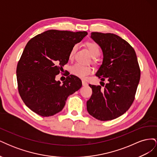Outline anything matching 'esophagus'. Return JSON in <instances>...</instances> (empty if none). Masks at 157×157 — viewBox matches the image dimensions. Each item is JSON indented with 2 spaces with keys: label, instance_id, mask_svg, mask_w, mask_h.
Instances as JSON below:
<instances>
[{
  "label": "esophagus",
  "instance_id": "1",
  "mask_svg": "<svg viewBox=\"0 0 157 157\" xmlns=\"http://www.w3.org/2000/svg\"><path fill=\"white\" fill-rule=\"evenodd\" d=\"M82 86H88V83H87L86 81H84V80H82Z\"/></svg>",
  "mask_w": 157,
  "mask_h": 157
}]
</instances>
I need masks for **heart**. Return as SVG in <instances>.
<instances>
[{
  "mask_svg": "<svg viewBox=\"0 0 157 157\" xmlns=\"http://www.w3.org/2000/svg\"><path fill=\"white\" fill-rule=\"evenodd\" d=\"M86 46L90 51V53L94 58H97L101 53L100 47L99 44L95 42H88L86 43ZM77 45L74 46L71 49L69 54V58L73 59L74 54L77 50ZM71 73L73 75L77 76L78 77L81 78H84L87 75H90L92 72V69L90 67L86 65H83L80 63H76L72 67H71Z\"/></svg>",
  "mask_w": 157,
  "mask_h": 157,
  "instance_id": "heart-1",
  "label": "heart"
}]
</instances>
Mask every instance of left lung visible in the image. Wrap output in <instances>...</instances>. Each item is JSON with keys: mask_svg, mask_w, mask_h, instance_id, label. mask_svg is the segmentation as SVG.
<instances>
[{"mask_svg": "<svg viewBox=\"0 0 157 157\" xmlns=\"http://www.w3.org/2000/svg\"><path fill=\"white\" fill-rule=\"evenodd\" d=\"M91 38L103 54L96 75L108 82H103L104 88L89 84L92 94L86 103L87 111L98 120L110 121L122 115L132 105L140 79V66L134 49L119 36L92 32Z\"/></svg>", "mask_w": 157, "mask_h": 157, "instance_id": "left-lung-1", "label": "left lung"}]
</instances>
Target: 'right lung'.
<instances>
[{"label":"right lung","instance_id":"add662e5","mask_svg":"<svg viewBox=\"0 0 157 157\" xmlns=\"http://www.w3.org/2000/svg\"><path fill=\"white\" fill-rule=\"evenodd\" d=\"M88 33L48 30L27 42L18 61L16 75L18 92L31 111L42 117L60 112L69 96L82 86L75 75L63 84L55 80L68 62L70 52Z\"/></svg>","mask_w":157,"mask_h":157}]
</instances>
